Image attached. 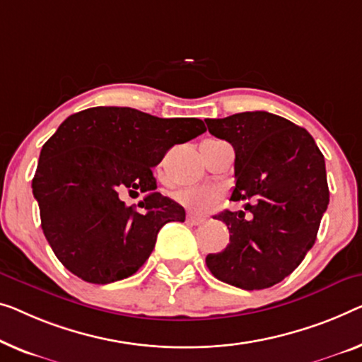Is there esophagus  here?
Wrapping results in <instances>:
<instances>
[{
  "label": "esophagus",
  "mask_w": 362,
  "mask_h": 362,
  "mask_svg": "<svg viewBox=\"0 0 362 362\" xmlns=\"http://www.w3.org/2000/svg\"><path fill=\"white\" fill-rule=\"evenodd\" d=\"M187 223L192 226H198V224L204 223V218H202V216H197V214H187Z\"/></svg>",
  "instance_id": "obj_1"
}]
</instances>
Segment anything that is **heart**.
Masks as SVG:
<instances>
[{
	"instance_id": "obj_1",
	"label": "heart",
	"mask_w": 362,
	"mask_h": 362,
	"mask_svg": "<svg viewBox=\"0 0 362 362\" xmlns=\"http://www.w3.org/2000/svg\"><path fill=\"white\" fill-rule=\"evenodd\" d=\"M174 198L190 211L204 214L218 206L223 193L214 187H183L174 193Z\"/></svg>"
}]
</instances>
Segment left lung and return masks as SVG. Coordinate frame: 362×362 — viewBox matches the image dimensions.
Listing matches in <instances>:
<instances>
[{
    "label": "left lung",
    "mask_w": 362,
    "mask_h": 362,
    "mask_svg": "<svg viewBox=\"0 0 362 362\" xmlns=\"http://www.w3.org/2000/svg\"><path fill=\"white\" fill-rule=\"evenodd\" d=\"M209 133L233 144L235 187L230 199L249 202L244 211L226 209L216 219L229 229L223 252L209 253L216 278L253 291L283 281L315 244L330 202L325 159L305 128L268 112L208 118Z\"/></svg>",
    "instance_id": "1"
}]
</instances>
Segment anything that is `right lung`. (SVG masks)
Instances as JSON below:
<instances>
[{
	"instance_id": "right-lung-1",
	"label": "right lung",
	"mask_w": 362,
	"mask_h": 362,
	"mask_svg": "<svg viewBox=\"0 0 362 362\" xmlns=\"http://www.w3.org/2000/svg\"><path fill=\"white\" fill-rule=\"evenodd\" d=\"M206 132L199 118H159L129 107H94L64 120L43 144L32 180L42 229L63 267L93 284L132 276L158 233L185 209L156 192L153 167ZM147 197L127 207L121 197Z\"/></svg>"
}]
</instances>
